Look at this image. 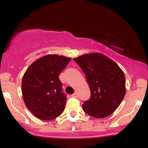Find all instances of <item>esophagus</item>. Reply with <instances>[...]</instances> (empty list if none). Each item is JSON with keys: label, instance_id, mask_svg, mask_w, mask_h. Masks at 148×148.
Returning a JSON list of instances; mask_svg holds the SVG:
<instances>
[{"label": "esophagus", "instance_id": "obj_1", "mask_svg": "<svg viewBox=\"0 0 148 148\" xmlns=\"http://www.w3.org/2000/svg\"><path fill=\"white\" fill-rule=\"evenodd\" d=\"M72 97H74V98H77L78 97V94L76 92H74V94H73L72 95Z\"/></svg>", "mask_w": 148, "mask_h": 148}]
</instances>
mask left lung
<instances>
[{
  "instance_id": "8db88e82",
  "label": "left lung",
  "mask_w": 148,
  "mask_h": 148,
  "mask_svg": "<svg viewBox=\"0 0 148 148\" xmlns=\"http://www.w3.org/2000/svg\"><path fill=\"white\" fill-rule=\"evenodd\" d=\"M74 60L86 75L91 92L90 99L82 105L84 111L96 118L112 114L126 92L123 70L114 61L98 53L84 54Z\"/></svg>"
}]
</instances>
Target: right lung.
Returning a JSON list of instances; mask_svg holds the SVG:
<instances>
[{
	"mask_svg": "<svg viewBox=\"0 0 148 148\" xmlns=\"http://www.w3.org/2000/svg\"><path fill=\"white\" fill-rule=\"evenodd\" d=\"M70 58L47 55L35 60L25 71L21 91L25 106L37 118L50 120L64 110L67 97L62 92L60 72Z\"/></svg>",
	"mask_w": 148,
	"mask_h": 148,
	"instance_id": "1",
	"label": "right lung"
}]
</instances>
